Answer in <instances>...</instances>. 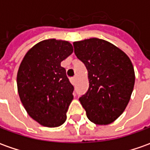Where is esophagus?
<instances>
[{
  "instance_id": "34e87169",
  "label": "esophagus",
  "mask_w": 150,
  "mask_h": 150,
  "mask_svg": "<svg viewBox=\"0 0 150 150\" xmlns=\"http://www.w3.org/2000/svg\"><path fill=\"white\" fill-rule=\"evenodd\" d=\"M70 80H71V83H72L73 85H75V83H76V78H75V77H72V78L70 79Z\"/></svg>"
}]
</instances>
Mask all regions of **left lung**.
Returning <instances> with one entry per match:
<instances>
[{"mask_svg": "<svg viewBox=\"0 0 150 150\" xmlns=\"http://www.w3.org/2000/svg\"><path fill=\"white\" fill-rule=\"evenodd\" d=\"M75 54L88 71L89 87L79 98L89 121L108 125L117 120L131 99L135 71L129 57L108 41L93 38L74 42Z\"/></svg>", "mask_w": 150, "mask_h": 150, "instance_id": "left-lung-1", "label": "left lung"}]
</instances>
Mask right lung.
I'll return each instance as SVG.
<instances>
[{"mask_svg":"<svg viewBox=\"0 0 150 150\" xmlns=\"http://www.w3.org/2000/svg\"><path fill=\"white\" fill-rule=\"evenodd\" d=\"M72 52L68 41L46 39L28 50L19 65V98L28 115L42 126L57 127L67 120L74 86L61 62Z\"/></svg>","mask_w":150,"mask_h":150,"instance_id":"obj_1","label":"right lung"}]
</instances>
